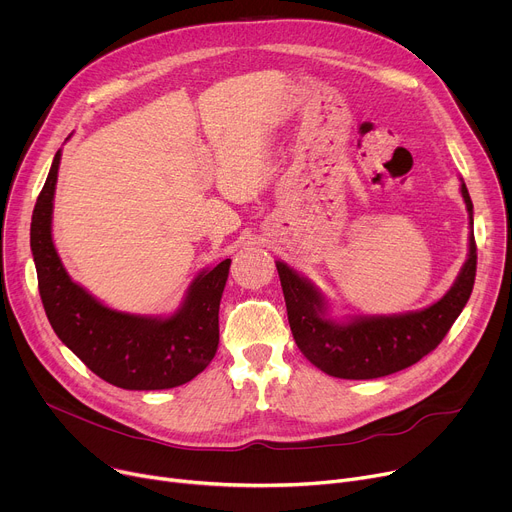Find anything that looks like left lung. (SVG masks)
Segmentation results:
<instances>
[{"label": "left lung", "mask_w": 512, "mask_h": 512, "mask_svg": "<svg viewBox=\"0 0 512 512\" xmlns=\"http://www.w3.org/2000/svg\"><path fill=\"white\" fill-rule=\"evenodd\" d=\"M469 213V252L453 287L424 309L393 316H352L346 322L328 318V301L320 289L277 260L295 344L309 363L340 379H377L398 373L435 350L465 307L476 281L474 205L461 180Z\"/></svg>", "instance_id": "left-lung-1"}]
</instances>
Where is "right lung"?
Segmentation results:
<instances>
[{"label": "right lung", "instance_id": "add662e5", "mask_svg": "<svg viewBox=\"0 0 512 512\" xmlns=\"http://www.w3.org/2000/svg\"><path fill=\"white\" fill-rule=\"evenodd\" d=\"M61 149L38 194L30 248L38 291L59 340L100 379L123 389H170L188 383L213 361L219 346V303L231 260L203 270L168 318L137 316L100 303L71 281L53 244V199Z\"/></svg>", "mask_w": 512, "mask_h": 512}]
</instances>
